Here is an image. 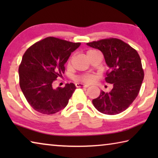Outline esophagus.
<instances>
[{
  "mask_svg": "<svg viewBox=\"0 0 158 158\" xmlns=\"http://www.w3.org/2000/svg\"><path fill=\"white\" fill-rule=\"evenodd\" d=\"M77 87H83V88H88L89 87V85H85L83 84H76Z\"/></svg>",
  "mask_w": 158,
  "mask_h": 158,
  "instance_id": "obj_1",
  "label": "esophagus"
}]
</instances>
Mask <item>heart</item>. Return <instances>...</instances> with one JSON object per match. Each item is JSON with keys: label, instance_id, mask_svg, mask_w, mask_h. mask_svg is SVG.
Masks as SVG:
<instances>
[{"label": "heart", "instance_id": "obj_1", "mask_svg": "<svg viewBox=\"0 0 158 158\" xmlns=\"http://www.w3.org/2000/svg\"><path fill=\"white\" fill-rule=\"evenodd\" d=\"M99 52L98 51L95 50V49H89L87 51V56H90L95 54V53ZM72 59L73 58H71L70 59L68 60V66H70L71 63H72ZM77 80H79L80 81L84 82V83H92L95 81V76L93 75V74H82V75H80L79 77H77Z\"/></svg>", "mask_w": 158, "mask_h": 158}]
</instances>
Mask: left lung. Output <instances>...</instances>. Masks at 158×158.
<instances>
[{"mask_svg": "<svg viewBox=\"0 0 158 158\" xmlns=\"http://www.w3.org/2000/svg\"><path fill=\"white\" fill-rule=\"evenodd\" d=\"M101 51L109 70L105 81L113 84L109 93L103 90L92 102L101 113L115 115L129 107L139 93L144 73L141 58L135 49L117 38H106L87 43Z\"/></svg>", "mask_w": 158, "mask_h": 158, "instance_id": "left-lung-1", "label": "left lung"}]
</instances>
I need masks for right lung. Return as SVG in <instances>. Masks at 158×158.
Here are the masks:
<instances>
[{
  "mask_svg": "<svg viewBox=\"0 0 158 158\" xmlns=\"http://www.w3.org/2000/svg\"><path fill=\"white\" fill-rule=\"evenodd\" d=\"M81 43L49 37L37 42L26 51L19 67V85L32 107L50 115L65 107L76 86L53 88V83L65 72V63Z\"/></svg>",
  "mask_w": 158,
  "mask_h": 158,
  "instance_id": "obj_1",
  "label": "right lung"
}]
</instances>
